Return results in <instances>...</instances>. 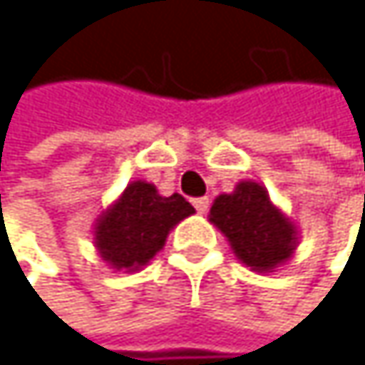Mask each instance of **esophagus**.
Returning <instances> with one entry per match:
<instances>
[{"label":"esophagus","instance_id":"esophagus-1","mask_svg":"<svg viewBox=\"0 0 365 365\" xmlns=\"http://www.w3.org/2000/svg\"><path fill=\"white\" fill-rule=\"evenodd\" d=\"M192 205H195V210H197L199 214H205V212L210 210V199H207V197H199V199L192 201Z\"/></svg>","mask_w":365,"mask_h":365}]
</instances>
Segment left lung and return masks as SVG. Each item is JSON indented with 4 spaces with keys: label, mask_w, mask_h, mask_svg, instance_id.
<instances>
[{
    "label": "left lung",
    "mask_w": 365,
    "mask_h": 365,
    "mask_svg": "<svg viewBox=\"0 0 365 365\" xmlns=\"http://www.w3.org/2000/svg\"><path fill=\"white\" fill-rule=\"evenodd\" d=\"M210 222L220 229L236 257L255 272H272L292 257L299 245L297 227L272 205L268 190L257 181H240L231 195L216 197Z\"/></svg>",
    "instance_id": "1"
}]
</instances>
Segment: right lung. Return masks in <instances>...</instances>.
Instances as JSON below:
<instances>
[{
    "label": "right lung",
    "instance_id": "add662e5",
    "mask_svg": "<svg viewBox=\"0 0 365 365\" xmlns=\"http://www.w3.org/2000/svg\"><path fill=\"white\" fill-rule=\"evenodd\" d=\"M195 214L181 197H162L153 184L132 181L123 195L97 218L95 247L116 270L136 272L164 247L170 229Z\"/></svg>",
    "mask_w": 365,
    "mask_h": 365
}]
</instances>
